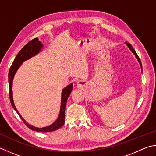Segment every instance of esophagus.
<instances>
[{"instance_id":"obj_1","label":"esophagus","mask_w":156,"mask_h":156,"mask_svg":"<svg viewBox=\"0 0 156 156\" xmlns=\"http://www.w3.org/2000/svg\"><path fill=\"white\" fill-rule=\"evenodd\" d=\"M76 84H77V86L79 87V88H83V87L85 86L86 82L84 81L80 80V81H77V83H76Z\"/></svg>"}]
</instances>
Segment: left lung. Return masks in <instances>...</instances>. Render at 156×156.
Returning a JSON list of instances; mask_svg holds the SVG:
<instances>
[{
	"label": "left lung",
	"mask_w": 156,
	"mask_h": 156,
	"mask_svg": "<svg viewBox=\"0 0 156 156\" xmlns=\"http://www.w3.org/2000/svg\"><path fill=\"white\" fill-rule=\"evenodd\" d=\"M125 44H126L127 45V46L128 47H129V48L130 49L131 51H132V53L135 55V56L136 57V58L138 59V62H139V63H140V67H141V70H143V67H142V64H141V62H140V58H139V57L138 56V55H137V53H136V51H135V50L134 49H133V48L132 47V46L129 43H127V42H125Z\"/></svg>",
	"instance_id": "left-lung-1"
}]
</instances>
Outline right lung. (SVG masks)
<instances>
[{"mask_svg": "<svg viewBox=\"0 0 156 156\" xmlns=\"http://www.w3.org/2000/svg\"><path fill=\"white\" fill-rule=\"evenodd\" d=\"M42 44L41 42H40L38 38H34V40L27 44L24 46V47L21 49L19 52L18 54L16 55V58L14 59L12 65L11 66L9 75H8V78H9V98H10V101L11 104H12L13 108L16 110V112L23 120V121L24 124H25L29 129H31L33 131H36V132H53L57 129H59L60 127H62L64 124L65 121V108L66 105V102L68 97L70 96V94L71 93L73 90V83H70V85L66 87V88L63 90L62 92V102H61V108H60V112L59 114L57 119L55 121L53 124L49 125V126L39 128V127H35L31 125H29L28 122H27L25 120H24L23 117L21 116L20 113L18 112V111L16 110V106L14 105L13 100V96H12V82H13V79L14 76L16 71L20 66L21 64H23L24 61H26L27 59H29L31 57L35 56V55H37L39 52L41 51V49L42 48Z\"/></svg>", "mask_w": 156, "mask_h": 156, "instance_id": "obj_1", "label": "right lung"}]
</instances>
